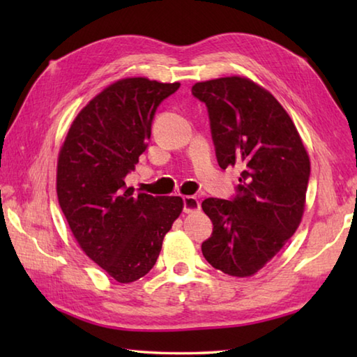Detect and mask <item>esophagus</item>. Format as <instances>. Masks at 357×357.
I'll return each instance as SVG.
<instances>
[{"label":"esophagus","mask_w":357,"mask_h":357,"mask_svg":"<svg viewBox=\"0 0 357 357\" xmlns=\"http://www.w3.org/2000/svg\"><path fill=\"white\" fill-rule=\"evenodd\" d=\"M201 208L199 199L196 196H184V211L185 213H195Z\"/></svg>","instance_id":"1"}]
</instances>
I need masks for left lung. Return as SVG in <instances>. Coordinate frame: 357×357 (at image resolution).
<instances>
[{
    "label": "left lung",
    "mask_w": 357,
    "mask_h": 357,
    "mask_svg": "<svg viewBox=\"0 0 357 357\" xmlns=\"http://www.w3.org/2000/svg\"><path fill=\"white\" fill-rule=\"evenodd\" d=\"M192 93L207 105L219 167L242 169L234 199L202 202L213 222L202 255L225 275L253 276L284 248L302 221L308 153L290 115L255 81H202Z\"/></svg>",
    "instance_id": "left-lung-1"
}]
</instances>
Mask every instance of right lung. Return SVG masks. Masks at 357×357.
Segmentation results:
<instances>
[{"label": "right lung", "mask_w": 357, "mask_h": 357, "mask_svg": "<svg viewBox=\"0 0 357 357\" xmlns=\"http://www.w3.org/2000/svg\"><path fill=\"white\" fill-rule=\"evenodd\" d=\"M179 86L142 77L115 81L82 107L59 149V207L82 252L119 284L153 268L184 208L181 196L136 193L124 181L147 147L158 105Z\"/></svg>", "instance_id": "right-lung-1"}]
</instances>
